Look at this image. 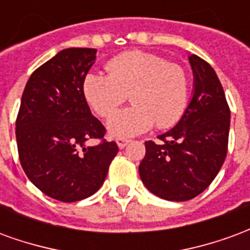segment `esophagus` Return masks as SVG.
<instances>
[{
	"label": "esophagus",
	"instance_id": "obj_1",
	"mask_svg": "<svg viewBox=\"0 0 250 250\" xmlns=\"http://www.w3.org/2000/svg\"><path fill=\"white\" fill-rule=\"evenodd\" d=\"M130 143V139H125V138H116V145L119 148H123L125 147L127 145Z\"/></svg>",
	"mask_w": 250,
	"mask_h": 250
}]
</instances>
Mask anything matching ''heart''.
Segmentation results:
<instances>
[{
  "instance_id": "1",
  "label": "heart",
  "mask_w": 250,
  "mask_h": 250,
  "mask_svg": "<svg viewBox=\"0 0 250 250\" xmlns=\"http://www.w3.org/2000/svg\"><path fill=\"white\" fill-rule=\"evenodd\" d=\"M109 73L89 72L83 92L93 111L109 118L130 93L132 105L109 119L115 136H134L150 130L168 128L184 116L190 96V79L184 66L145 51H128L107 64Z\"/></svg>"
}]
</instances>
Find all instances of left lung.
<instances>
[{
  "mask_svg": "<svg viewBox=\"0 0 250 250\" xmlns=\"http://www.w3.org/2000/svg\"><path fill=\"white\" fill-rule=\"evenodd\" d=\"M194 75L193 98L177 125L147 141L139 175L152 194L167 201H188L208 188L228 152L230 109L210 64L188 57Z\"/></svg>",
  "mask_w": 250,
  "mask_h": 250,
  "instance_id": "left-lung-1",
  "label": "left lung"
}]
</instances>
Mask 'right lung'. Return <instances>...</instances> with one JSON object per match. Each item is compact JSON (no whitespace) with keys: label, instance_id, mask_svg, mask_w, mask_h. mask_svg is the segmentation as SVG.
<instances>
[{"label":"right lung","instance_id":"obj_1","mask_svg":"<svg viewBox=\"0 0 250 250\" xmlns=\"http://www.w3.org/2000/svg\"><path fill=\"white\" fill-rule=\"evenodd\" d=\"M96 49H62L37 68L25 85L16 120L21 166L36 188L62 202H76L102 188L119 148L104 141V125L88 107L84 77ZM91 139L100 140L88 146Z\"/></svg>","mask_w":250,"mask_h":250}]
</instances>
